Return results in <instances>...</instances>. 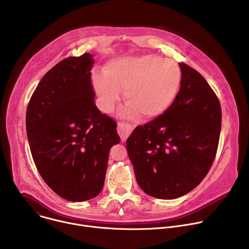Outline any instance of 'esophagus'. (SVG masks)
Returning a JSON list of instances; mask_svg holds the SVG:
<instances>
[{
	"instance_id": "obj_1",
	"label": "esophagus",
	"mask_w": 249,
	"mask_h": 249,
	"mask_svg": "<svg viewBox=\"0 0 249 249\" xmlns=\"http://www.w3.org/2000/svg\"><path fill=\"white\" fill-rule=\"evenodd\" d=\"M132 125L125 123V122H119L118 126H117V131L118 134L121 138L122 141H126V139L129 137L130 133L132 132Z\"/></svg>"
}]
</instances>
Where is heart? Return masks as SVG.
<instances>
[{
	"label": "heart",
	"instance_id": "1",
	"mask_svg": "<svg viewBox=\"0 0 249 249\" xmlns=\"http://www.w3.org/2000/svg\"><path fill=\"white\" fill-rule=\"evenodd\" d=\"M91 82L102 109L110 112L124 89L127 104L121 115L144 118L161 115L172 104L181 83V70L174 60L147 54L112 60L94 73Z\"/></svg>",
	"mask_w": 249,
	"mask_h": 249
}]
</instances>
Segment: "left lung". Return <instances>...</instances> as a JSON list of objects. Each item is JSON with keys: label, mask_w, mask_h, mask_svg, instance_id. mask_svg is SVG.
<instances>
[{"label": "left lung", "mask_w": 249, "mask_h": 249, "mask_svg": "<svg viewBox=\"0 0 249 249\" xmlns=\"http://www.w3.org/2000/svg\"><path fill=\"white\" fill-rule=\"evenodd\" d=\"M181 83L161 115L135 128L126 149L146 194L175 199L193 190L215 160L222 126L218 96L196 70L179 63Z\"/></svg>", "instance_id": "obj_1"}]
</instances>
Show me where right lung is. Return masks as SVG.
Wrapping results in <instances>:
<instances>
[{
	"label": "right lung",
	"instance_id": "right-lung-1",
	"mask_svg": "<svg viewBox=\"0 0 249 249\" xmlns=\"http://www.w3.org/2000/svg\"><path fill=\"white\" fill-rule=\"evenodd\" d=\"M93 63L89 53L59 62L41 79L26 109L34 163L46 184L72 202L100 193L109 151L120 142L116 122L95 106Z\"/></svg>",
	"mask_w": 249,
	"mask_h": 249
}]
</instances>
